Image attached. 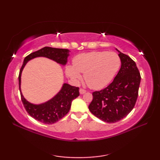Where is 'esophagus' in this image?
<instances>
[{"label":"esophagus","instance_id":"34e87169","mask_svg":"<svg viewBox=\"0 0 160 160\" xmlns=\"http://www.w3.org/2000/svg\"><path fill=\"white\" fill-rule=\"evenodd\" d=\"M86 90H84V89H80V94H84V93H86Z\"/></svg>","mask_w":160,"mask_h":160}]
</instances>
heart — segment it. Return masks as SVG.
Masks as SVG:
<instances>
[{"label": "heart", "mask_w": 160, "mask_h": 160, "mask_svg": "<svg viewBox=\"0 0 160 160\" xmlns=\"http://www.w3.org/2000/svg\"><path fill=\"white\" fill-rule=\"evenodd\" d=\"M121 65L120 58L116 53L95 52L81 53L73 60V66L66 68V74L74 81L84 80L89 87L101 89L113 79Z\"/></svg>", "instance_id": "1"}]
</instances>
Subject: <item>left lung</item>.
Segmentation results:
<instances>
[{
  "label": "left lung",
  "mask_w": 160,
  "mask_h": 160,
  "mask_svg": "<svg viewBox=\"0 0 160 160\" xmlns=\"http://www.w3.org/2000/svg\"><path fill=\"white\" fill-rule=\"evenodd\" d=\"M121 67L114 80L105 89L93 92L89 109L101 120L114 123L125 118L136 102L141 76L136 64L120 51Z\"/></svg>",
  "instance_id": "1"
}]
</instances>
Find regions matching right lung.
Returning <instances> with one entry per match:
<instances>
[{
  "mask_svg": "<svg viewBox=\"0 0 160 160\" xmlns=\"http://www.w3.org/2000/svg\"><path fill=\"white\" fill-rule=\"evenodd\" d=\"M69 56V50L66 49H58L45 47L35 52L30 53L24 59L22 65L20 68L18 83L20 96L23 106L27 112L35 120L46 124H52L62 119L69 111L71 102L79 96V88L71 86L64 83L62 89L52 99L40 104H33L27 101L23 97L20 90L21 73L23 68L29 60L37 57H45L56 61V62L64 65L67 62V58Z\"/></svg>",
  "mask_w": 160,
  "mask_h": 160,
  "instance_id": "right-lung-1",
  "label": "right lung"
}]
</instances>
